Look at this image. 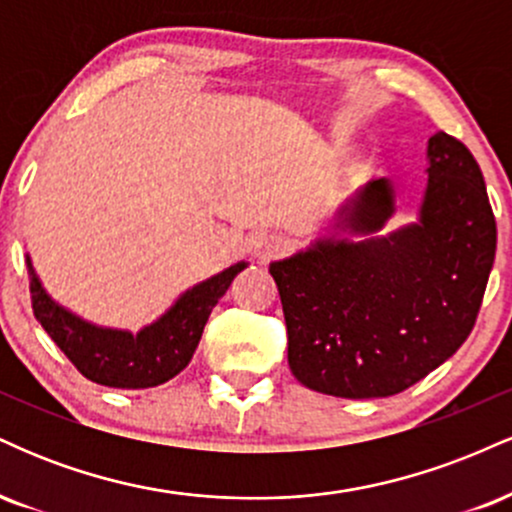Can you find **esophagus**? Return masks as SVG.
Listing matches in <instances>:
<instances>
[{
	"instance_id": "1",
	"label": "esophagus",
	"mask_w": 512,
	"mask_h": 512,
	"mask_svg": "<svg viewBox=\"0 0 512 512\" xmlns=\"http://www.w3.org/2000/svg\"><path fill=\"white\" fill-rule=\"evenodd\" d=\"M286 248H289V243L281 236H262L255 243V257L260 262H269L274 260V257L284 255Z\"/></svg>"
}]
</instances>
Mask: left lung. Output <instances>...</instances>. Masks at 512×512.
I'll return each mask as SVG.
<instances>
[{"label":"left lung","instance_id":"obj_1","mask_svg":"<svg viewBox=\"0 0 512 512\" xmlns=\"http://www.w3.org/2000/svg\"><path fill=\"white\" fill-rule=\"evenodd\" d=\"M419 221L380 231L395 187L370 180L339 209L356 238H317L269 264L284 305L289 366L322 395L390 397L445 363L472 332L496 257V219L462 142L428 139Z\"/></svg>","mask_w":512,"mask_h":512}]
</instances>
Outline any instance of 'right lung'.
Listing matches in <instances>:
<instances>
[{
	"instance_id": "obj_1",
	"label": "right lung",
	"mask_w": 512,
	"mask_h": 512,
	"mask_svg": "<svg viewBox=\"0 0 512 512\" xmlns=\"http://www.w3.org/2000/svg\"><path fill=\"white\" fill-rule=\"evenodd\" d=\"M26 264L31 274L35 320L84 378L122 390H144L175 378L195 354L214 305L228 291L231 281L248 267V262L231 264L211 279L192 286L156 322L132 334L98 327L62 308L43 289L28 255Z\"/></svg>"
}]
</instances>
